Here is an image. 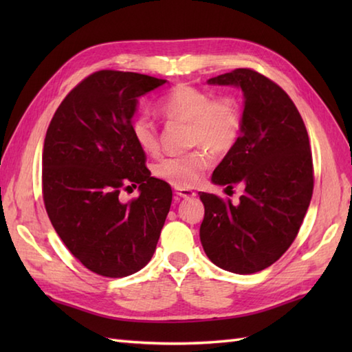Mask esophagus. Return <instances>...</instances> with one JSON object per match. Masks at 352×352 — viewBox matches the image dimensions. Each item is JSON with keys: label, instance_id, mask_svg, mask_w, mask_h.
<instances>
[{"label": "esophagus", "instance_id": "esophagus-1", "mask_svg": "<svg viewBox=\"0 0 352 352\" xmlns=\"http://www.w3.org/2000/svg\"><path fill=\"white\" fill-rule=\"evenodd\" d=\"M175 193H177V195L180 197V198H193V197L197 195V193L193 192L192 189H186V188H177V189H175Z\"/></svg>", "mask_w": 352, "mask_h": 352}]
</instances>
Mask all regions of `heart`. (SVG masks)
Returning <instances> with one entry per match:
<instances>
[{
	"instance_id": "1",
	"label": "heart",
	"mask_w": 352,
	"mask_h": 352,
	"mask_svg": "<svg viewBox=\"0 0 352 352\" xmlns=\"http://www.w3.org/2000/svg\"><path fill=\"white\" fill-rule=\"evenodd\" d=\"M160 113L168 121L189 124L188 144L198 146L182 155H172L154 166V174L174 188L189 189L213 164L212 153L226 155L236 148L243 130L241 102L233 95H214L190 85H177L159 102ZM131 138L142 151L157 154L160 149L159 131L145 115L130 125Z\"/></svg>"
}]
</instances>
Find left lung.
Returning <instances> with one entry per match:
<instances>
[{
    "mask_svg": "<svg viewBox=\"0 0 352 352\" xmlns=\"http://www.w3.org/2000/svg\"><path fill=\"white\" fill-rule=\"evenodd\" d=\"M243 91V130L236 148L214 169V184L243 186L239 204L201 192L203 248L216 266L254 274L275 263L294 243L313 195L307 130L290 96L250 68L208 80Z\"/></svg>",
    "mask_w": 352,
    "mask_h": 352,
    "instance_id": "1",
    "label": "left lung"
}]
</instances>
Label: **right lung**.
<instances>
[{"instance_id": "obj_1", "label": "right lung", "mask_w": 352, "mask_h": 352, "mask_svg": "<svg viewBox=\"0 0 352 352\" xmlns=\"http://www.w3.org/2000/svg\"><path fill=\"white\" fill-rule=\"evenodd\" d=\"M166 80L96 71L65 96L42 153L48 218L81 265L109 278L140 271L155 251L172 203L170 186L151 177L130 125L138 98ZM141 195L121 204L120 192Z\"/></svg>"}]
</instances>
